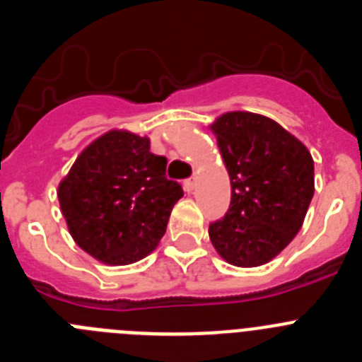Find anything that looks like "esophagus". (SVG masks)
<instances>
[{
  "label": "esophagus",
  "instance_id": "1",
  "mask_svg": "<svg viewBox=\"0 0 362 362\" xmlns=\"http://www.w3.org/2000/svg\"><path fill=\"white\" fill-rule=\"evenodd\" d=\"M196 187H197V177H192L188 179V181H185V190L187 192H194L196 190Z\"/></svg>",
  "mask_w": 362,
  "mask_h": 362
}]
</instances>
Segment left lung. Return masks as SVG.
Returning <instances> with one entry per match:
<instances>
[{"label": "left lung", "mask_w": 362, "mask_h": 362, "mask_svg": "<svg viewBox=\"0 0 362 362\" xmlns=\"http://www.w3.org/2000/svg\"><path fill=\"white\" fill-rule=\"evenodd\" d=\"M209 129L232 185L230 209L210 225V241L233 267L270 263L305 223L315 190L312 153L263 114L225 112Z\"/></svg>", "instance_id": "1"}]
</instances>
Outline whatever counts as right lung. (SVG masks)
Listing matches in <instances>:
<instances>
[{"label":"right lung","instance_id":"1","mask_svg":"<svg viewBox=\"0 0 362 362\" xmlns=\"http://www.w3.org/2000/svg\"><path fill=\"white\" fill-rule=\"evenodd\" d=\"M166 158L150 139L112 129L81 150L59 181L57 199L76 245L108 267H124L158 248L183 188L165 175Z\"/></svg>","mask_w":362,"mask_h":362}]
</instances>
